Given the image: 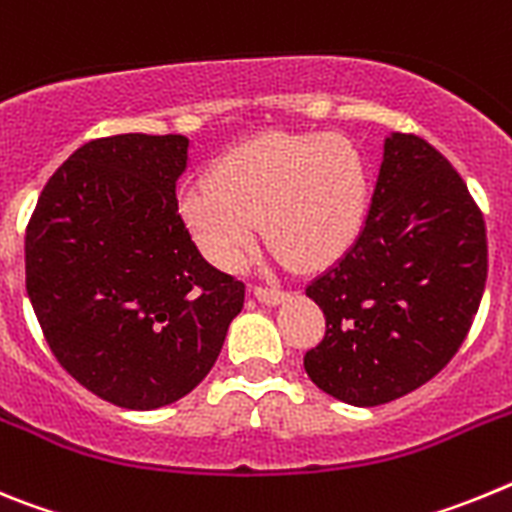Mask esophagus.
Instances as JSON below:
<instances>
[{"label":"esophagus","mask_w":512,"mask_h":512,"mask_svg":"<svg viewBox=\"0 0 512 512\" xmlns=\"http://www.w3.org/2000/svg\"><path fill=\"white\" fill-rule=\"evenodd\" d=\"M253 295H256L259 302H264V305H279L287 297V292L279 287H253Z\"/></svg>","instance_id":"34e87169"}]
</instances>
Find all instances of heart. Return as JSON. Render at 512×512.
Wrapping results in <instances>:
<instances>
[{"instance_id": "b5f03b06", "label": "heart", "mask_w": 512, "mask_h": 512, "mask_svg": "<svg viewBox=\"0 0 512 512\" xmlns=\"http://www.w3.org/2000/svg\"><path fill=\"white\" fill-rule=\"evenodd\" d=\"M366 179L338 135H264L225 153L207 187H189L179 212L212 264L235 269L266 223L271 246L302 266L346 251L364 223Z\"/></svg>"}]
</instances>
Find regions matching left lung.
<instances>
[{
  "label": "left lung",
  "mask_w": 512,
  "mask_h": 512,
  "mask_svg": "<svg viewBox=\"0 0 512 512\" xmlns=\"http://www.w3.org/2000/svg\"><path fill=\"white\" fill-rule=\"evenodd\" d=\"M485 282V217L464 179L431 143L392 133L359 238L305 289L325 315L307 377L356 408L418 390L464 343Z\"/></svg>",
  "instance_id": "obj_1"
}]
</instances>
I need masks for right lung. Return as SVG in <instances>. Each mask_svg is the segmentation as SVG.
I'll return each instance as SVG.
<instances>
[{"instance_id":"right-lung-1","label":"right lung","mask_w":512,"mask_h":512,"mask_svg":"<svg viewBox=\"0 0 512 512\" xmlns=\"http://www.w3.org/2000/svg\"><path fill=\"white\" fill-rule=\"evenodd\" d=\"M187 148L184 135L89 140L27 223V297L53 356L128 410L189 395L246 297V284L202 259L179 215Z\"/></svg>"}]
</instances>
